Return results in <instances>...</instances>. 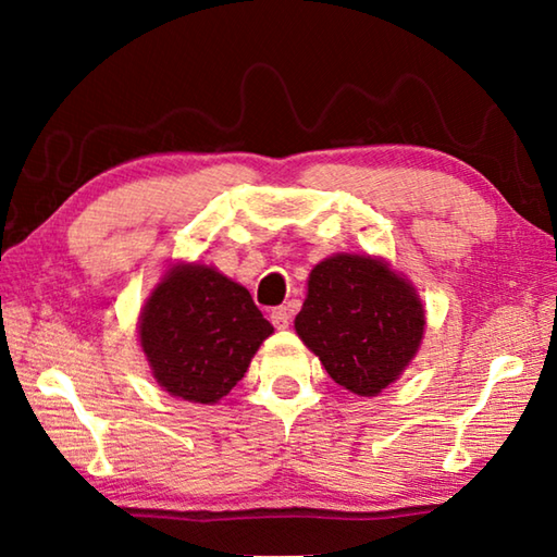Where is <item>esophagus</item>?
<instances>
[{
  "label": "esophagus",
  "instance_id": "obj_1",
  "mask_svg": "<svg viewBox=\"0 0 557 557\" xmlns=\"http://www.w3.org/2000/svg\"><path fill=\"white\" fill-rule=\"evenodd\" d=\"M289 319H292V314H289L287 307L272 309V314H270V322L275 324V329H287L289 326Z\"/></svg>",
  "mask_w": 557,
  "mask_h": 557
}]
</instances>
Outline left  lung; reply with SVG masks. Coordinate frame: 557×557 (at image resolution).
Wrapping results in <instances>:
<instances>
[{"label":"left lung","mask_w":557,"mask_h":557,"mask_svg":"<svg viewBox=\"0 0 557 557\" xmlns=\"http://www.w3.org/2000/svg\"><path fill=\"white\" fill-rule=\"evenodd\" d=\"M295 329L338 385L371 398L418 354L425 309L385 260L338 252L309 272Z\"/></svg>","instance_id":"obj_1"}]
</instances>
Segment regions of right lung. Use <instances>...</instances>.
Masks as SVG:
<instances>
[{"label": "right lung", "instance_id": "add662e5", "mask_svg": "<svg viewBox=\"0 0 557 557\" xmlns=\"http://www.w3.org/2000/svg\"><path fill=\"white\" fill-rule=\"evenodd\" d=\"M270 334L250 292L199 262L169 268L139 314V344L154 381L203 405L233 391Z\"/></svg>", "mask_w": 557, "mask_h": 557}]
</instances>
